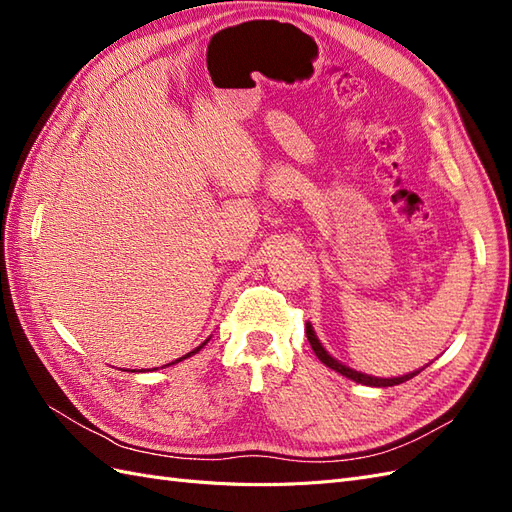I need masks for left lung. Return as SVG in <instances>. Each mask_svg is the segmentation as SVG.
<instances>
[{
	"instance_id": "left-lung-1",
	"label": "left lung",
	"mask_w": 512,
	"mask_h": 512,
	"mask_svg": "<svg viewBox=\"0 0 512 512\" xmlns=\"http://www.w3.org/2000/svg\"><path fill=\"white\" fill-rule=\"evenodd\" d=\"M305 333H307L309 344H312V350L316 352V356H318V359H320L324 365L335 369L337 374H342V376H346V378H350V380H354V382H359V384H367V386H395V384H401V382H406V380L414 378L416 374H421V369L412 371V374H406V376H401V378H374V376L361 374V371H354V369L342 365L339 361H335L333 356L320 346L318 337H316V333H314V329H312V324H309V322L305 324Z\"/></svg>"
}]
</instances>
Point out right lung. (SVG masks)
I'll return each instance as SVG.
<instances>
[{"instance_id": "obj_1", "label": "right lung", "mask_w": 512, "mask_h": 512, "mask_svg": "<svg viewBox=\"0 0 512 512\" xmlns=\"http://www.w3.org/2000/svg\"><path fill=\"white\" fill-rule=\"evenodd\" d=\"M205 344H207V342H205ZM205 344H200V346H198V348H194V350H192V352H188V354H185V356H181V359H177V361H183V359H188V356H192V354H196V352H198V350H200V348H203V346H205ZM177 361H175V363H177ZM170 365H173V363H170Z\"/></svg>"}]
</instances>
